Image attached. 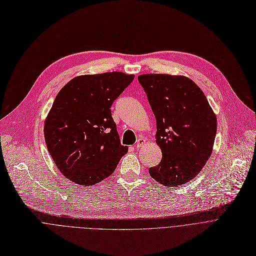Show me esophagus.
<instances>
[{
	"mask_svg": "<svg viewBox=\"0 0 256 256\" xmlns=\"http://www.w3.org/2000/svg\"><path fill=\"white\" fill-rule=\"evenodd\" d=\"M144 142H146V140H144L142 138H140L136 140V149H140Z\"/></svg>",
	"mask_w": 256,
	"mask_h": 256,
	"instance_id": "obj_1",
	"label": "esophagus"
}]
</instances>
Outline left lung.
<instances>
[{
    "label": "left lung",
    "mask_w": 256,
    "mask_h": 256,
    "mask_svg": "<svg viewBox=\"0 0 256 256\" xmlns=\"http://www.w3.org/2000/svg\"><path fill=\"white\" fill-rule=\"evenodd\" d=\"M138 80L157 122L159 165L149 169L159 184L177 188L194 179L214 147L216 118L200 88L184 76L144 74Z\"/></svg>",
    "instance_id": "8db88e82"
}]
</instances>
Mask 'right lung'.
Here are the masks:
<instances>
[{"label": "right lung", "mask_w": 256, "mask_h": 256, "mask_svg": "<svg viewBox=\"0 0 256 256\" xmlns=\"http://www.w3.org/2000/svg\"><path fill=\"white\" fill-rule=\"evenodd\" d=\"M134 78L122 72L78 76L56 95L44 138L56 167L76 184L92 186L110 176L126 154L110 107Z\"/></svg>", "instance_id": "right-lung-1"}]
</instances>
